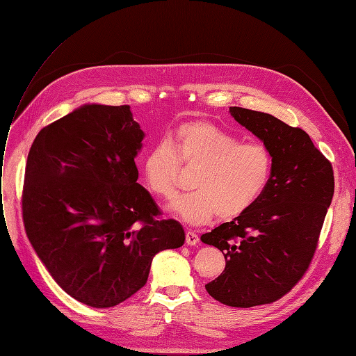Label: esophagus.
Here are the masks:
<instances>
[{
  "instance_id": "obj_1",
  "label": "esophagus",
  "mask_w": 356,
  "mask_h": 356,
  "mask_svg": "<svg viewBox=\"0 0 356 356\" xmlns=\"http://www.w3.org/2000/svg\"><path fill=\"white\" fill-rule=\"evenodd\" d=\"M186 242H187V245H190V246L197 245V243H199V236H197V233H196L195 230L187 229V230H186Z\"/></svg>"
}]
</instances>
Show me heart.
<instances>
[{
	"label": "heart",
	"mask_w": 356,
	"mask_h": 356,
	"mask_svg": "<svg viewBox=\"0 0 356 356\" xmlns=\"http://www.w3.org/2000/svg\"><path fill=\"white\" fill-rule=\"evenodd\" d=\"M181 165L197 168L191 179L196 190L175 199L170 209L187 222L202 224L215 213L232 220L252 208L272 179L273 157L261 143H242L217 124L193 120L177 126L145 153L148 190L161 199L174 197Z\"/></svg>",
	"instance_id": "b5f03b06"
}]
</instances>
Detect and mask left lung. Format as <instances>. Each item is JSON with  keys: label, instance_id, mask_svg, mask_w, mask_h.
Returning <instances> with one entry per match:
<instances>
[{"label": "left lung", "instance_id": "8db88e82", "mask_svg": "<svg viewBox=\"0 0 356 356\" xmlns=\"http://www.w3.org/2000/svg\"><path fill=\"white\" fill-rule=\"evenodd\" d=\"M230 114L270 149L273 172L252 208L202 236L225 258L222 273L204 288L232 307L270 305L298 284L314 260L334 172L303 129L241 106H230Z\"/></svg>", "mask_w": 356, "mask_h": 356}]
</instances>
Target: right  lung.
Listing matches in <instances>:
<instances>
[{
  "instance_id": "obj_1",
  "label": "right lung",
  "mask_w": 356,
  "mask_h": 356,
  "mask_svg": "<svg viewBox=\"0 0 356 356\" xmlns=\"http://www.w3.org/2000/svg\"><path fill=\"white\" fill-rule=\"evenodd\" d=\"M144 132L129 105H84L42 127L22 190L28 239L56 284L80 303L106 309L141 289L153 257L186 241L139 186Z\"/></svg>"
}]
</instances>
